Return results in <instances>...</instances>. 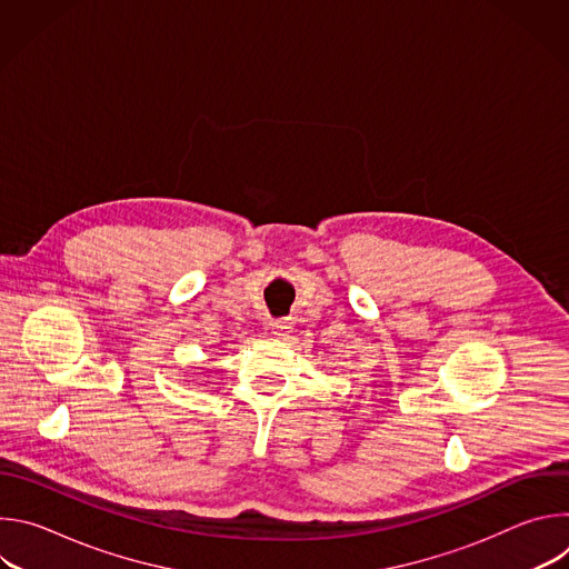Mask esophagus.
<instances>
[{
    "label": "esophagus",
    "instance_id": "1",
    "mask_svg": "<svg viewBox=\"0 0 569 569\" xmlns=\"http://www.w3.org/2000/svg\"><path fill=\"white\" fill-rule=\"evenodd\" d=\"M272 333L274 336H279V338H283V336H288L290 333V329H292V319L290 317H283V319H274L272 323Z\"/></svg>",
    "mask_w": 569,
    "mask_h": 569
}]
</instances>
